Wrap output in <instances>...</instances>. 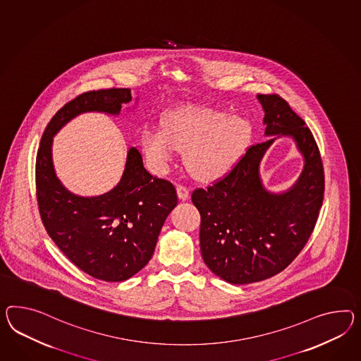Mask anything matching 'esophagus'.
Instances as JSON below:
<instances>
[{
    "label": "esophagus",
    "instance_id": "obj_1",
    "mask_svg": "<svg viewBox=\"0 0 361 361\" xmlns=\"http://www.w3.org/2000/svg\"><path fill=\"white\" fill-rule=\"evenodd\" d=\"M176 192H178V197H179L180 200H185V199H188V196H190V190L183 185H176Z\"/></svg>",
    "mask_w": 361,
    "mask_h": 361
}]
</instances>
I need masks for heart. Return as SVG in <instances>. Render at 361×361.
<instances>
[{
    "label": "heart",
    "instance_id": "1",
    "mask_svg": "<svg viewBox=\"0 0 361 361\" xmlns=\"http://www.w3.org/2000/svg\"><path fill=\"white\" fill-rule=\"evenodd\" d=\"M251 136L252 126L243 116L185 107L167 114L162 130H144L141 144L158 170L170 164L176 149L185 150V165L192 176L214 180L226 176L240 162Z\"/></svg>",
    "mask_w": 361,
    "mask_h": 361
}]
</instances>
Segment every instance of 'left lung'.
<instances>
[{"label": "left lung", "mask_w": 361, "mask_h": 361, "mask_svg": "<svg viewBox=\"0 0 361 361\" xmlns=\"http://www.w3.org/2000/svg\"><path fill=\"white\" fill-rule=\"evenodd\" d=\"M267 136H290L305 158L295 185L271 194L259 164L274 142L251 145L226 176L192 192L200 212V250L205 264L231 284L275 276L296 259L314 231L324 203V164L313 133L278 94H258Z\"/></svg>", "instance_id": "8db88e82"}]
</instances>
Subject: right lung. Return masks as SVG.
<instances>
[{
  "mask_svg": "<svg viewBox=\"0 0 361 361\" xmlns=\"http://www.w3.org/2000/svg\"><path fill=\"white\" fill-rule=\"evenodd\" d=\"M132 99L130 89L86 92L64 104L48 123L37 149L35 183L39 213L48 235L83 272L104 281H123L148 263L167 214L178 204L176 187L149 174L130 148L121 182L106 194L69 192L52 164V137L82 112L118 115Z\"/></svg>",
  "mask_w": 361,
  "mask_h": 361,
  "instance_id": "obj_1",
  "label": "right lung"
}]
</instances>
